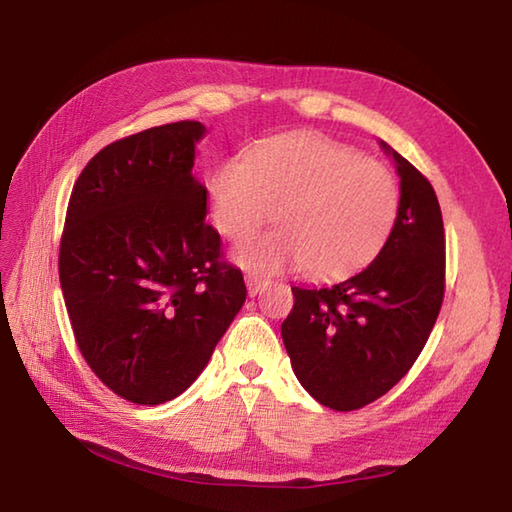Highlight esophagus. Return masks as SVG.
<instances>
[{
	"instance_id": "34e87169",
	"label": "esophagus",
	"mask_w": 512,
	"mask_h": 512,
	"mask_svg": "<svg viewBox=\"0 0 512 512\" xmlns=\"http://www.w3.org/2000/svg\"><path fill=\"white\" fill-rule=\"evenodd\" d=\"M246 286H248V295L255 297L257 293H262V290L268 286V279L257 277V275H246Z\"/></svg>"
}]
</instances>
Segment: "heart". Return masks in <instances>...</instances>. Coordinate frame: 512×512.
I'll list each match as a JSON object with an SVG mask.
<instances>
[{"label": "heart", "mask_w": 512, "mask_h": 512, "mask_svg": "<svg viewBox=\"0 0 512 512\" xmlns=\"http://www.w3.org/2000/svg\"><path fill=\"white\" fill-rule=\"evenodd\" d=\"M210 217L230 242L277 233L235 250L253 273L304 266L313 277H339L368 264L393 233L399 184L386 164L324 135L270 137L244 159H228L208 184Z\"/></svg>", "instance_id": "obj_1"}]
</instances>
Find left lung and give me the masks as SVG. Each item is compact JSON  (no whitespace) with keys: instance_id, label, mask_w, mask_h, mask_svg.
<instances>
[{"instance_id":"obj_1","label":"left lung","mask_w":512,"mask_h":512,"mask_svg":"<svg viewBox=\"0 0 512 512\" xmlns=\"http://www.w3.org/2000/svg\"><path fill=\"white\" fill-rule=\"evenodd\" d=\"M399 213L362 273L328 288H293L282 339L295 375L319 404L357 410L386 395L422 353L446 288L442 208L428 179L397 150Z\"/></svg>"}]
</instances>
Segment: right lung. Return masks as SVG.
Segmentation results:
<instances>
[{"instance_id": "add662e5", "label": "right lung", "mask_w": 512, "mask_h": 512, "mask_svg": "<svg viewBox=\"0 0 512 512\" xmlns=\"http://www.w3.org/2000/svg\"><path fill=\"white\" fill-rule=\"evenodd\" d=\"M204 130L175 122L117 139L70 193L59 244L70 326L90 370L133 404L182 395L246 302L190 173Z\"/></svg>"}]
</instances>
